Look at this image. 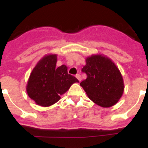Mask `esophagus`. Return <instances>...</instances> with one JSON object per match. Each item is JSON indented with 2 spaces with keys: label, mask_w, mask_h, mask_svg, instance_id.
Listing matches in <instances>:
<instances>
[{
  "label": "esophagus",
  "mask_w": 148,
  "mask_h": 148,
  "mask_svg": "<svg viewBox=\"0 0 148 148\" xmlns=\"http://www.w3.org/2000/svg\"><path fill=\"white\" fill-rule=\"evenodd\" d=\"M75 77H76L77 79H78L79 82H81V81H82V78H81L80 74H76V75H75Z\"/></svg>",
  "instance_id": "esophagus-1"
}]
</instances>
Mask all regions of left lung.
I'll use <instances>...</instances> for the list:
<instances>
[{
	"label": "left lung",
	"instance_id": "left-lung-1",
	"mask_svg": "<svg viewBox=\"0 0 148 148\" xmlns=\"http://www.w3.org/2000/svg\"><path fill=\"white\" fill-rule=\"evenodd\" d=\"M82 72L87 78L80 83L87 96L102 108H110L118 102L124 92V80L119 68L104 55H92L86 58Z\"/></svg>",
	"mask_w": 148,
	"mask_h": 148
}]
</instances>
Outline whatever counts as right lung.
<instances>
[{
	"instance_id": "obj_1",
	"label": "right lung",
	"mask_w": 148,
	"mask_h": 148,
	"mask_svg": "<svg viewBox=\"0 0 148 148\" xmlns=\"http://www.w3.org/2000/svg\"><path fill=\"white\" fill-rule=\"evenodd\" d=\"M57 55L43 57L33 68L27 82V92L38 105L49 107L60 100L73 84L79 82L68 74L66 65L56 67Z\"/></svg>"
}]
</instances>
